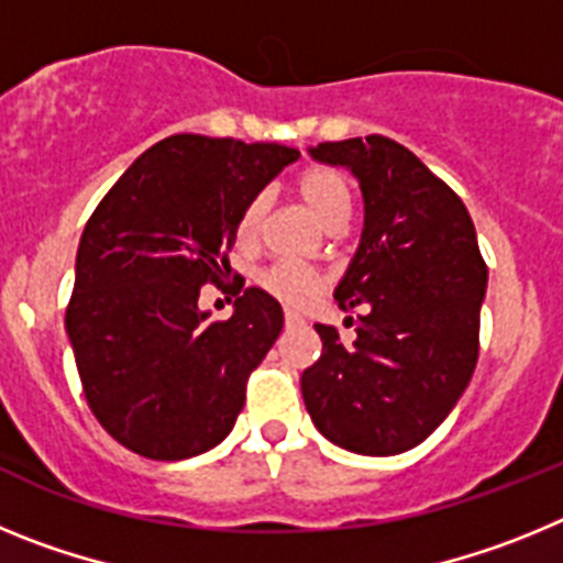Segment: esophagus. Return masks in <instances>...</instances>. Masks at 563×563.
I'll return each instance as SVG.
<instances>
[{
    "label": "esophagus",
    "mask_w": 563,
    "mask_h": 563,
    "mask_svg": "<svg viewBox=\"0 0 563 563\" xmlns=\"http://www.w3.org/2000/svg\"><path fill=\"white\" fill-rule=\"evenodd\" d=\"M285 324L287 327H298V324H305V318L298 316L296 310H285Z\"/></svg>",
    "instance_id": "1"
}]
</instances>
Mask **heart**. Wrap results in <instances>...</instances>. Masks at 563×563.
I'll use <instances>...</instances> for the list:
<instances>
[{"label": "heart", "instance_id": "heart-1", "mask_svg": "<svg viewBox=\"0 0 563 563\" xmlns=\"http://www.w3.org/2000/svg\"><path fill=\"white\" fill-rule=\"evenodd\" d=\"M301 200L312 208L318 220L324 225L335 228L346 222L350 217V186L343 180V174L330 166H312L301 172L296 183ZM267 213V197L256 194L245 202V208L239 211L236 220V239L242 245H253L262 231ZM258 287L271 292L276 301L287 307H307L318 292L327 287V276L310 265H298V262H273L271 267L258 273Z\"/></svg>", "mask_w": 563, "mask_h": 563}]
</instances>
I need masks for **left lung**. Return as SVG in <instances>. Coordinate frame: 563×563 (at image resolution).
<instances>
[{
	"label": "left lung",
	"mask_w": 563,
	"mask_h": 563,
	"mask_svg": "<svg viewBox=\"0 0 563 563\" xmlns=\"http://www.w3.org/2000/svg\"><path fill=\"white\" fill-rule=\"evenodd\" d=\"M310 154L352 168L363 233L335 290L338 307L357 312L355 338L316 324L324 350L301 375L305 406L341 449L402 454L449 417L476 369L487 265L474 222L465 202L391 137L318 143Z\"/></svg>",
	"instance_id": "obj_1"
}]
</instances>
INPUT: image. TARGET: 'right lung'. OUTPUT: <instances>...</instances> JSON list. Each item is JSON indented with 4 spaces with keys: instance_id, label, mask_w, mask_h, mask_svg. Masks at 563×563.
<instances>
[{
    "instance_id": "add662e5",
    "label": "right lung",
    "mask_w": 563,
    "mask_h": 563,
    "mask_svg": "<svg viewBox=\"0 0 563 563\" xmlns=\"http://www.w3.org/2000/svg\"><path fill=\"white\" fill-rule=\"evenodd\" d=\"M296 157L278 143L172 134L89 217L64 321L89 409L134 454L188 460L231 434L285 316L233 276V316L211 321L200 287H222L239 211Z\"/></svg>"
}]
</instances>
